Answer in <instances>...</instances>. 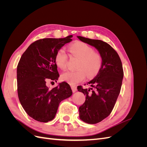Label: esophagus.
I'll return each mask as SVG.
<instances>
[{
	"label": "esophagus",
	"instance_id": "esophagus-1",
	"mask_svg": "<svg viewBox=\"0 0 147 147\" xmlns=\"http://www.w3.org/2000/svg\"><path fill=\"white\" fill-rule=\"evenodd\" d=\"M71 88H72V92H76L77 90V86H74V85H72V86H71Z\"/></svg>",
	"mask_w": 147,
	"mask_h": 147
}]
</instances>
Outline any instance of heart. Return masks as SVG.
Masks as SVG:
<instances>
[{
  "mask_svg": "<svg viewBox=\"0 0 147 147\" xmlns=\"http://www.w3.org/2000/svg\"><path fill=\"white\" fill-rule=\"evenodd\" d=\"M71 56L78 59L76 65L77 70H68L61 75L63 81L70 84H75L83 82L86 78H93L99 72L102 60L101 56L87 44L81 42H75L69 47ZM68 56L63 49L56 53L55 61L61 69H65L67 63Z\"/></svg>",
  "mask_w": 147,
  "mask_h": 147,
  "instance_id": "1",
  "label": "heart"
}]
</instances>
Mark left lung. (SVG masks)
<instances>
[{
    "mask_svg": "<svg viewBox=\"0 0 147 147\" xmlns=\"http://www.w3.org/2000/svg\"><path fill=\"white\" fill-rule=\"evenodd\" d=\"M77 37L95 47L102 57L99 72L87 84L91 87H77L78 91L86 96L85 102L79 107L80 118L86 123L96 124L109 116L116 103L124 75L122 63L117 51L107 43L81 36Z\"/></svg>",
    "mask_w": 147,
    "mask_h": 147,
    "instance_id": "left-lung-1",
    "label": "left lung"
}]
</instances>
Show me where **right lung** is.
I'll return each instance as SVG.
<instances>
[{
    "label": "right lung",
    "mask_w": 147,
    "mask_h": 147,
    "mask_svg": "<svg viewBox=\"0 0 147 147\" xmlns=\"http://www.w3.org/2000/svg\"><path fill=\"white\" fill-rule=\"evenodd\" d=\"M72 37L39 39L21 57L17 66L18 95L25 112L36 121H51L60 102L72 94L69 84L64 82L52 89L47 86V82H56L59 77L56 53L72 41Z\"/></svg>",
    "instance_id": "obj_1"
}]
</instances>
